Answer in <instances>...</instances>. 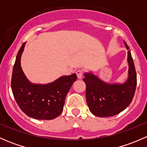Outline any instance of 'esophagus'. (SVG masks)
<instances>
[{
	"label": "esophagus",
	"instance_id": "esophagus-1",
	"mask_svg": "<svg viewBox=\"0 0 147 147\" xmlns=\"http://www.w3.org/2000/svg\"><path fill=\"white\" fill-rule=\"evenodd\" d=\"M76 75L78 76V79H81L83 75V70L82 69H78L76 71Z\"/></svg>",
	"mask_w": 147,
	"mask_h": 147
}]
</instances>
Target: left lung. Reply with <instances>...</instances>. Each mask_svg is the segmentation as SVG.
<instances>
[{
	"mask_svg": "<svg viewBox=\"0 0 147 147\" xmlns=\"http://www.w3.org/2000/svg\"><path fill=\"white\" fill-rule=\"evenodd\" d=\"M128 50V78L123 84H109L91 72L84 74L86 100L90 112L99 117H112L119 114L130 105L137 87V73L129 47Z\"/></svg>",
	"mask_w": 147,
	"mask_h": 147,
	"instance_id": "obj_1",
	"label": "left lung"
}]
</instances>
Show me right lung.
<instances>
[{
  "label": "right lung",
  "instance_id": "obj_1",
  "mask_svg": "<svg viewBox=\"0 0 147 147\" xmlns=\"http://www.w3.org/2000/svg\"><path fill=\"white\" fill-rule=\"evenodd\" d=\"M26 42L16 56L13 69L11 89L19 107L30 117L53 119L62 113L69 89L77 80L76 74L60 77L46 84H32L26 78L20 65V57Z\"/></svg>",
  "mask_w": 147,
  "mask_h": 147
}]
</instances>
